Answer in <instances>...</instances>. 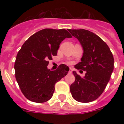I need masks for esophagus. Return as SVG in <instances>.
Masks as SVG:
<instances>
[{
	"instance_id": "34e87169",
	"label": "esophagus",
	"mask_w": 124,
	"mask_h": 124,
	"mask_svg": "<svg viewBox=\"0 0 124 124\" xmlns=\"http://www.w3.org/2000/svg\"><path fill=\"white\" fill-rule=\"evenodd\" d=\"M72 72H73V70H72L71 68H70V71H69V73H72Z\"/></svg>"
}]
</instances>
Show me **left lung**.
Segmentation results:
<instances>
[{
    "label": "left lung",
    "instance_id": "obj_1",
    "mask_svg": "<svg viewBox=\"0 0 124 124\" xmlns=\"http://www.w3.org/2000/svg\"><path fill=\"white\" fill-rule=\"evenodd\" d=\"M68 31L79 40L84 49L81 62L75 68L86 71L84 78L73 72L75 81L71 85L70 91L78 102H93L102 94L109 81L114 69L113 56L107 44L94 33L84 29Z\"/></svg>",
    "mask_w": 124,
    "mask_h": 124
}]
</instances>
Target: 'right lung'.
<instances>
[{"mask_svg":"<svg viewBox=\"0 0 124 124\" xmlns=\"http://www.w3.org/2000/svg\"><path fill=\"white\" fill-rule=\"evenodd\" d=\"M72 36L66 30L44 29L31 35L16 55L15 78L25 97L32 102L43 103L52 97L54 85L69 71L65 64L54 71L48 70L49 60L56 56L60 43Z\"/></svg>","mask_w":124,"mask_h":124,"instance_id":"right-lung-1","label":"right lung"}]
</instances>
